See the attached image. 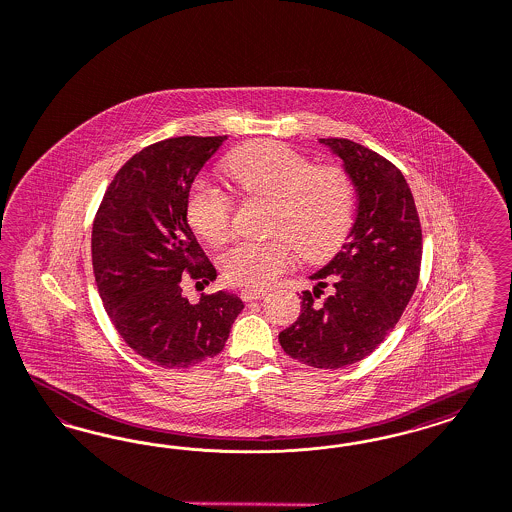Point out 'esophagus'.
I'll return each mask as SVG.
<instances>
[{
	"label": "esophagus",
	"mask_w": 512,
	"mask_h": 512,
	"mask_svg": "<svg viewBox=\"0 0 512 512\" xmlns=\"http://www.w3.org/2000/svg\"><path fill=\"white\" fill-rule=\"evenodd\" d=\"M240 297H242V300H246V302L263 299V297H266V291H263V289H242Z\"/></svg>",
	"instance_id": "esophagus-1"
}]
</instances>
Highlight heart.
I'll return each mask as SVG.
<instances>
[{"label":"heart","mask_w":512,"mask_h":512,"mask_svg":"<svg viewBox=\"0 0 512 512\" xmlns=\"http://www.w3.org/2000/svg\"><path fill=\"white\" fill-rule=\"evenodd\" d=\"M230 181L249 196L270 200V240H244L221 255L229 282L261 289L276 282L293 263L331 257L346 240L353 221L352 177L338 164H316L299 151L274 141H255L232 151L225 164ZM194 232L223 244L232 232L229 194L196 179L185 204Z\"/></svg>","instance_id":"1"}]
</instances>
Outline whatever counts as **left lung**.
<instances>
[{
  "label": "left lung",
  "mask_w": 512,
  "mask_h": 512,
  "mask_svg": "<svg viewBox=\"0 0 512 512\" xmlns=\"http://www.w3.org/2000/svg\"><path fill=\"white\" fill-rule=\"evenodd\" d=\"M357 191L348 242L302 291L300 316L280 333L283 352L314 369H342L374 352L405 312L420 278L422 227L401 170L344 138H323ZM325 286L327 300L317 302Z\"/></svg>",
  "instance_id": "1"
}]
</instances>
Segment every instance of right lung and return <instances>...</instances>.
Returning a JSON list of instances; mask_svg holds the SVG:
<instances>
[{"mask_svg":"<svg viewBox=\"0 0 512 512\" xmlns=\"http://www.w3.org/2000/svg\"><path fill=\"white\" fill-rule=\"evenodd\" d=\"M227 136L157 141L109 183L92 225V268L124 342L164 369H187L225 348L244 302L227 291L185 299L181 276L210 283V259L187 223L194 177Z\"/></svg>","mask_w":512,"mask_h":512,"instance_id":"right-lung-1","label":"right lung"}]
</instances>
